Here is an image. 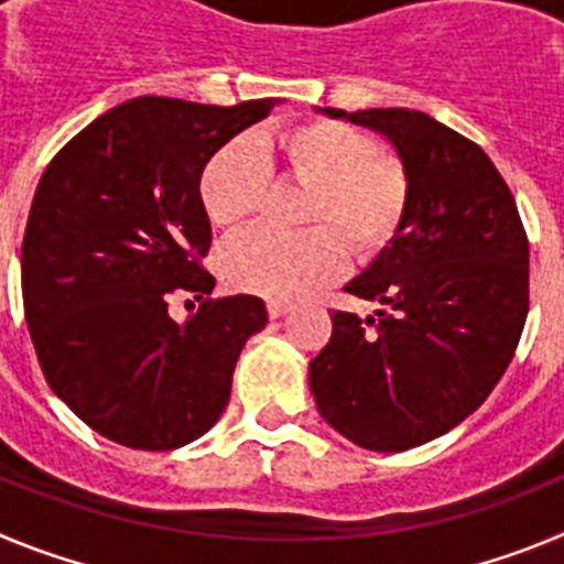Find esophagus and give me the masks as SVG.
<instances>
[{
    "mask_svg": "<svg viewBox=\"0 0 564 564\" xmlns=\"http://www.w3.org/2000/svg\"><path fill=\"white\" fill-rule=\"evenodd\" d=\"M288 311H291V305H288V302H276V299H271V302H268V316L271 318H282Z\"/></svg>",
    "mask_w": 564,
    "mask_h": 564,
    "instance_id": "1",
    "label": "esophagus"
}]
</instances>
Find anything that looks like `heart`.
Listing matches in <instances>:
<instances>
[{
  "instance_id": "b5f03b06",
  "label": "heart",
  "mask_w": 564,
  "mask_h": 564,
  "mask_svg": "<svg viewBox=\"0 0 564 564\" xmlns=\"http://www.w3.org/2000/svg\"><path fill=\"white\" fill-rule=\"evenodd\" d=\"M376 141L347 123L305 121L276 141H231L200 172V203L208 220L237 228L259 212L268 188V163L311 186L307 234L268 228L239 234L220 251V273L234 291L265 299H299L341 273V239L356 253H372L395 237L410 197L406 174L378 158Z\"/></svg>"
}]
</instances>
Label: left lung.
Instances as JSON below:
<instances>
[{"mask_svg": "<svg viewBox=\"0 0 564 564\" xmlns=\"http://www.w3.org/2000/svg\"><path fill=\"white\" fill-rule=\"evenodd\" d=\"M381 134L406 174L390 246L344 291L372 316L333 313L307 367L316 410L370 452L446 435L495 390L528 316V239L506 181L477 143L417 109H316Z\"/></svg>", "mask_w": 564, "mask_h": 564, "instance_id": "left-lung-1", "label": "left lung"}]
</instances>
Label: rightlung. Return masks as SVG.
<instances>
[{"label": "right lung", "mask_w": 564, "mask_h": 564, "mask_svg": "<svg viewBox=\"0 0 564 564\" xmlns=\"http://www.w3.org/2000/svg\"><path fill=\"white\" fill-rule=\"evenodd\" d=\"M276 104L132 98L44 169L22 239L24 318L50 390L98 435L166 452L226 412L234 364L268 325L265 302L206 299L174 322L166 296L214 291L197 265L212 246L200 172Z\"/></svg>", "instance_id": "1"}]
</instances>
